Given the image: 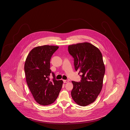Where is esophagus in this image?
Wrapping results in <instances>:
<instances>
[{"mask_svg": "<svg viewBox=\"0 0 130 130\" xmlns=\"http://www.w3.org/2000/svg\"><path fill=\"white\" fill-rule=\"evenodd\" d=\"M63 83H68V82H69V81L68 80H63Z\"/></svg>", "mask_w": 130, "mask_h": 130, "instance_id": "esophagus-1", "label": "esophagus"}]
</instances>
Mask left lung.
I'll use <instances>...</instances> for the list:
<instances>
[{
  "label": "left lung",
  "instance_id": "1",
  "mask_svg": "<svg viewBox=\"0 0 130 130\" xmlns=\"http://www.w3.org/2000/svg\"><path fill=\"white\" fill-rule=\"evenodd\" d=\"M68 50L74 58L75 70L81 77V82L72 81V98L78 105L88 106L95 101L102 89L105 67L102 53L89 42L70 45Z\"/></svg>",
  "mask_w": 130,
  "mask_h": 130
}]
</instances>
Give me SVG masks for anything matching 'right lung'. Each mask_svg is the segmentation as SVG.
<instances>
[{"label": "right lung", "mask_w": 130, "mask_h": 130, "mask_svg": "<svg viewBox=\"0 0 130 130\" xmlns=\"http://www.w3.org/2000/svg\"><path fill=\"white\" fill-rule=\"evenodd\" d=\"M59 46H37L29 52L24 64V71L28 86L36 101L46 106L54 102L62 89L63 81L56 80L51 72L50 59ZM52 73L54 78L49 79Z\"/></svg>", "instance_id": "1"}]
</instances>
